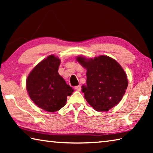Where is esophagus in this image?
Wrapping results in <instances>:
<instances>
[{"label":"esophagus","mask_w":153,"mask_h":153,"mask_svg":"<svg viewBox=\"0 0 153 153\" xmlns=\"http://www.w3.org/2000/svg\"><path fill=\"white\" fill-rule=\"evenodd\" d=\"M75 89H76V90H77V91H80V90H81V86H76L75 87Z\"/></svg>","instance_id":"1"}]
</instances>
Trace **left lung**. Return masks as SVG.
Segmentation results:
<instances>
[{
  "instance_id": "8db88e82",
  "label": "left lung",
  "mask_w": 153,
  "mask_h": 153,
  "mask_svg": "<svg viewBox=\"0 0 153 153\" xmlns=\"http://www.w3.org/2000/svg\"><path fill=\"white\" fill-rule=\"evenodd\" d=\"M77 61L87 69L86 84L82 92L89 105L97 111H107L120 102L128 87L125 71L117 61L108 56Z\"/></svg>"
}]
</instances>
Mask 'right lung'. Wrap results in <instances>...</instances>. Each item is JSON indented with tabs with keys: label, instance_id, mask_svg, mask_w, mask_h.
Masks as SVG:
<instances>
[{
	"label": "right lung",
	"instance_id": "add662e5",
	"mask_svg": "<svg viewBox=\"0 0 153 153\" xmlns=\"http://www.w3.org/2000/svg\"><path fill=\"white\" fill-rule=\"evenodd\" d=\"M60 63L59 58L48 56L32 69L26 80L31 99L48 112L60 110L65 105L67 97L74 91L58 73Z\"/></svg>",
	"mask_w": 153,
	"mask_h": 153
}]
</instances>
